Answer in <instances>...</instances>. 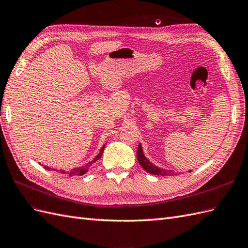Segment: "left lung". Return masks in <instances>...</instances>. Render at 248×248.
<instances>
[{
    "label": "left lung",
    "instance_id": "8db88e82",
    "mask_svg": "<svg viewBox=\"0 0 248 248\" xmlns=\"http://www.w3.org/2000/svg\"><path fill=\"white\" fill-rule=\"evenodd\" d=\"M137 159H138L139 164L142 166L143 169H145L148 173H152L155 175H163V176L175 174V172H173V170H171V169H163V168H160L158 166H155V164H153L152 162L144 155L142 145H141V143H139V145H138ZM188 171L190 172L191 170H188Z\"/></svg>",
    "mask_w": 248,
    "mask_h": 248
}]
</instances>
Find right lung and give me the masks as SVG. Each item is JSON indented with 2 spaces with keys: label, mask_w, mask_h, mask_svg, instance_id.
<instances>
[{
  "label": "right lung",
  "mask_w": 248,
  "mask_h": 248,
  "mask_svg": "<svg viewBox=\"0 0 248 248\" xmlns=\"http://www.w3.org/2000/svg\"><path fill=\"white\" fill-rule=\"evenodd\" d=\"M105 146H106V144H104L103 146H102V148H101V151H100V153H98L97 155H96V157L93 160V161H90L89 163H87L86 165H84V166H81V167H77V168H74V169H72V170L70 171H65V170H62V169H59V172H61V173H67V174H69V176H73V175H83V174H85L86 173L87 171H88V169H89V167L93 165L95 161H97L98 159H101V157H102V155H103V152H104V148H105ZM44 166L46 170H51V167H48V166H45V165H42ZM54 170H56V169H54Z\"/></svg>",
  "instance_id": "1"
}]
</instances>
